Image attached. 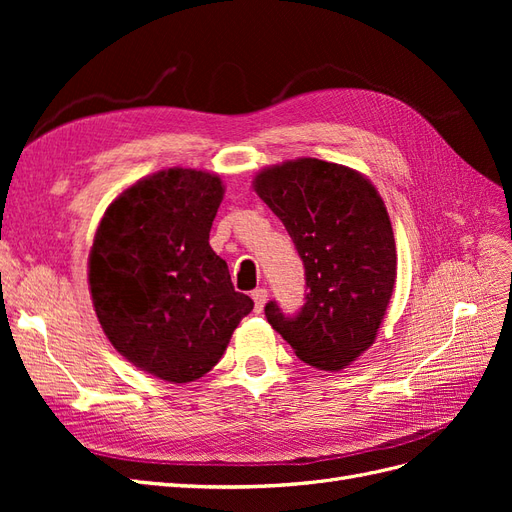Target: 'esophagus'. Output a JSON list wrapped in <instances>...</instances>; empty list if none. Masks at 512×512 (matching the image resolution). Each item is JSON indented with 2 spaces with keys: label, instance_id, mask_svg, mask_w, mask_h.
<instances>
[{
  "label": "esophagus",
  "instance_id": "34e87169",
  "mask_svg": "<svg viewBox=\"0 0 512 512\" xmlns=\"http://www.w3.org/2000/svg\"><path fill=\"white\" fill-rule=\"evenodd\" d=\"M267 297H269L267 288H256V290L252 292V299H254V309H256V312H262V307H265V303H267Z\"/></svg>",
  "mask_w": 512,
  "mask_h": 512
}]
</instances>
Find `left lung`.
Listing matches in <instances>:
<instances>
[{
	"mask_svg": "<svg viewBox=\"0 0 512 512\" xmlns=\"http://www.w3.org/2000/svg\"><path fill=\"white\" fill-rule=\"evenodd\" d=\"M256 194L282 220L305 267V303L265 316L307 365L337 371L365 352L391 301L397 252L389 213L361 173L301 158L265 168Z\"/></svg>",
	"mask_w": 512,
	"mask_h": 512,
	"instance_id": "8db88e82",
	"label": "left lung"
}]
</instances>
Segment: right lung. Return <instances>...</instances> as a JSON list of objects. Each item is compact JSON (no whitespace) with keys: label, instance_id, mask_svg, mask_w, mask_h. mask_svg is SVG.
Returning a JSON list of instances; mask_svg holds the SVG:
<instances>
[{"label":"right lung","instance_id":"right-lung-1","mask_svg":"<svg viewBox=\"0 0 512 512\" xmlns=\"http://www.w3.org/2000/svg\"><path fill=\"white\" fill-rule=\"evenodd\" d=\"M222 194L220 177L192 168L136 181L106 209L89 254L106 337L130 363L175 384L205 376L254 309L209 245Z\"/></svg>","mask_w":512,"mask_h":512}]
</instances>
